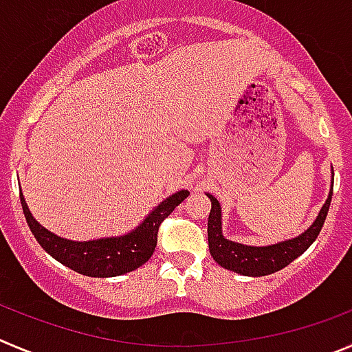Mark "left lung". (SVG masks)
<instances>
[{"label":"left lung","instance_id":"obj_1","mask_svg":"<svg viewBox=\"0 0 352 352\" xmlns=\"http://www.w3.org/2000/svg\"><path fill=\"white\" fill-rule=\"evenodd\" d=\"M332 193L333 188L330 190L329 199H327L324 206L321 207L316 221L311 224V228H307L302 235H299L297 239L274 243V245L267 247H249L242 245V243L230 242V240L224 239L223 233H221L219 202L212 195L207 193V197L210 199V204H212L209 214V223H207L210 256L214 257V261L219 266L226 267L230 271H235V273L245 274V276H266V274L283 270L292 261H296L300 254L306 252L311 243L320 235L324 219H327V214H329L330 202H332Z\"/></svg>","mask_w":352,"mask_h":352}]
</instances>
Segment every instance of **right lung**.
Instances as JSON below:
<instances>
[{
    "instance_id": "right-lung-1",
    "label": "right lung",
    "mask_w": 352,
    "mask_h": 352,
    "mask_svg": "<svg viewBox=\"0 0 352 352\" xmlns=\"http://www.w3.org/2000/svg\"><path fill=\"white\" fill-rule=\"evenodd\" d=\"M188 195V190H182L170 195L148 214V217L135 232L128 235L117 239L89 240V242H72L53 235L32 217L22 193H20V204L32 235L50 256L86 276L107 278V276H119L138 270L152 257L157 247L159 226Z\"/></svg>"
}]
</instances>
